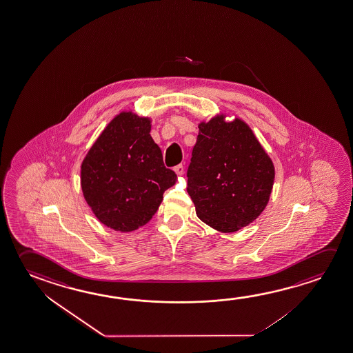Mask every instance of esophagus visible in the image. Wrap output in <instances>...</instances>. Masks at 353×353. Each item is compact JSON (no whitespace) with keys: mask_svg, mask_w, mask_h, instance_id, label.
Listing matches in <instances>:
<instances>
[{"mask_svg":"<svg viewBox=\"0 0 353 353\" xmlns=\"http://www.w3.org/2000/svg\"><path fill=\"white\" fill-rule=\"evenodd\" d=\"M174 172L181 176V174H185V168H183V165H177V166H174Z\"/></svg>","mask_w":353,"mask_h":353,"instance_id":"1","label":"esophagus"}]
</instances>
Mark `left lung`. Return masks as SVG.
<instances>
[{
	"label": "left lung",
	"mask_w": 353,
	"mask_h": 353,
	"mask_svg": "<svg viewBox=\"0 0 353 353\" xmlns=\"http://www.w3.org/2000/svg\"><path fill=\"white\" fill-rule=\"evenodd\" d=\"M187 192L203 223L236 232L265 209L275 170L261 143L242 119L219 114L201 122L187 170Z\"/></svg>",
	"instance_id": "1"
}]
</instances>
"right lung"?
<instances>
[{
    "label": "right lung",
    "mask_w": 353,
    "mask_h": 353,
    "mask_svg": "<svg viewBox=\"0 0 353 353\" xmlns=\"http://www.w3.org/2000/svg\"><path fill=\"white\" fill-rule=\"evenodd\" d=\"M150 119L132 112L116 116L81 163V190L108 228L130 232L150 221L163 192L176 182L150 136Z\"/></svg>",
    "instance_id": "1"
}]
</instances>
